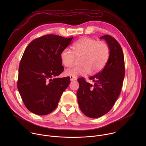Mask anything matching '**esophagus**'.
I'll return each mask as SVG.
<instances>
[{
    "label": "esophagus",
    "mask_w": 146,
    "mask_h": 146,
    "mask_svg": "<svg viewBox=\"0 0 146 146\" xmlns=\"http://www.w3.org/2000/svg\"><path fill=\"white\" fill-rule=\"evenodd\" d=\"M70 80H71V81H74V80H77V78H76V77H73V76H70Z\"/></svg>",
    "instance_id": "34e87169"
}]
</instances>
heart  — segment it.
<instances>
[{
    "instance_id": "b5f03b06",
    "label": "heart",
    "mask_w": 146,
    "mask_h": 146,
    "mask_svg": "<svg viewBox=\"0 0 146 146\" xmlns=\"http://www.w3.org/2000/svg\"><path fill=\"white\" fill-rule=\"evenodd\" d=\"M72 50L73 52L68 48L64 49L60 52V58L62 64L68 68L73 65L76 58H80V66L65 72L66 75L73 77L100 72L106 65L110 55L109 47L106 43L89 37H83L76 41Z\"/></svg>"
}]
</instances>
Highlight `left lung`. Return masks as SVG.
<instances>
[{
  "instance_id": "8db88e82",
  "label": "left lung",
  "mask_w": 146,
  "mask_h": 146,
  "mask_svg": "<svg viewBox=\"0 0 146 146\" xmlns=\"http://www.w3.org/2000/svg\"><path fill=\"white\" fill-rule=\"evenodd\" d=\"M105 40L109 50L108 61L103 69L89 78L92 85L84 78H78L77 92L78 105L86 116L96 118L108 113L119 96L125 76L124 57L121 46L110 35L100 37Z\"/></svg>"
}]
</instances>
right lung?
<instances>
[{
  "label": "right lung",
  "mask_w": 146,
  "mask_h": 146,
  "mask_svg": "<svg viewBox=\"0 0 146 146\" xmlns=\"http://www.w3.org/2000/svg\"><path fill=\"white\" fill-rule=\"evenodd\" d=\"M73 38L47 35L33 40L26 48L19 66L17 88L31 112L44 115L57 107L70 82L69 77L55 78L64 70L60 54Z\"/></svg>",
  "instance_id": "add662e5"
}]
</instances>
